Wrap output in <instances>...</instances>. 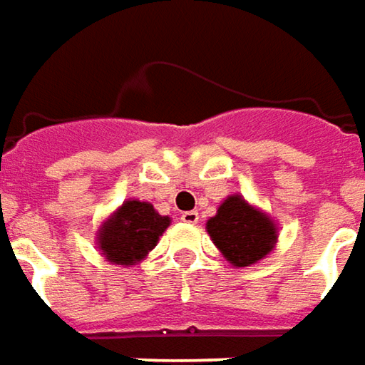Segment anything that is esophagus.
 Listing matches in <instances>:
<instances>
[{
    "label": "esophagus",
    "mask_w": 365,
    "mask_h": 365,
    "mask_svg": "<svg viewBox=\"0 0 365 365\" xmlns=\"http://www.w3.org/2000/svg\"><path fill=\"white\" fill-rule=\"evenodd\" d=\"M180 221L188 222V225H197L199 222V212L197 211H187L180 215Z\"/></svg>",
    "instance_id": "34e87169"
}]
</instances>
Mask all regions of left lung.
Returning a JSON list of instances; mask_svg holds the SVG:
<instances>
[{"label": "left lung", "mask_w": 365, "mask_h": 365, "mask_svg": "<svg viewBox=\"0 0 365 365\" xmlns=\"http://www.w3.org/2000/svg\"><path fill=\"white\" fill-rule=\"evenodd\" d=\"M207 233L233 267H251L275 249L279 227L241 195H229L207 221Z\"/></svg>", "instance_id": "left-lung-1"}]
</instances>
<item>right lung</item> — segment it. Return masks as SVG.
Returning a JSON list of instances; mask_svg holds the SVG:
<instances>
[{
  "label": "right lung",
  "instance_id": "obj_1",
  "mask_svg": "<svg viewBox=\"0 0 365 365\" xmlns=\"http://www.w3.org/2000/svg\"><path fill=\"white\" fill-rule=\"evenodd\" d=\"M168 225L170 217L160 215L150 202L126 199L100 225L98 251L110 263L130 267L153 251Z\"/></svg>",
  "mask_w": 365,
  "mask_h": 365
}]
</instances>
